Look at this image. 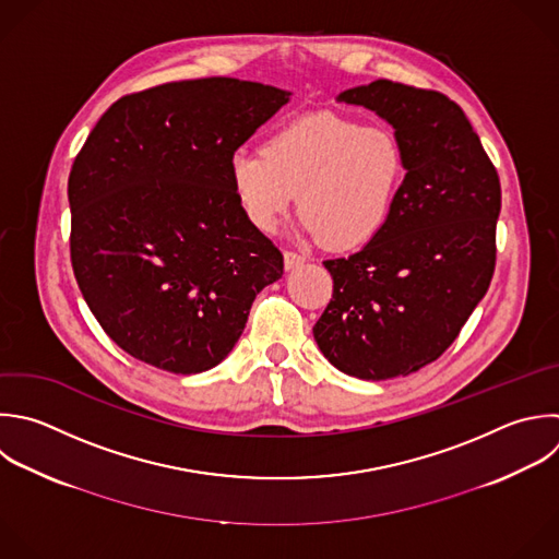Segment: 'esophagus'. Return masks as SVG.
<instances>
[{"instance_id": "1", "label": "esophagus", "mask_w": 559, "mask_h": 559, "mask_svg": "<svg viewBox=\"0 0 559 559\" xmlns=\"http://www.w3.org/2000/svg\"><path fill=\"white\" fill-rule=\"evenodd\" d=\"M304 262H306L304 255H299L295 251H284V266H286V271H293V269L301 266Z\"/></svg>"}]
</instances>
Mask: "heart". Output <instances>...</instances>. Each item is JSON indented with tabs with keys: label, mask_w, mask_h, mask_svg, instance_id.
<instances>
[{
	"label": "heart",
	"mask_w": 559,
	"mask_h": 559,
	"mask_svg": "<svg viewBox=\"0 0 559 559\" xmlns=\"http://www.w3.org/2000/svg\"><path fill=\"white\" fill-rule=\"evenodd\" d=\"M229 177L255 229L271 231L297 194L306 234L330 249H354L389 221L404 157L391 131L325 111L277 129L264 151L238 148Z\"/></svg>",
	"instance_id": "obj_1"
}]
</instances>
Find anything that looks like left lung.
<instances>
[{
  "instance_id": "left-lung-1",
  "label": "left lung",
  "mask_w": 559,
  "mask_h": 559,
  "mask_svg": "<svg viewBox=\"0 0 559 559\" xmlns=\"http://www.w3.org/2000/svg\"><path fill=\"white\" fill-rule=\"evenodd\" d=\"M395 129L404 181L384 227L325 260L334 290L314 341L343 373L408 376L437 360L485 297L496 266L500 181L463 109L393 81L338 94Z\"/></svg>"
}]
</instances>
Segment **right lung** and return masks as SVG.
Here are the masks:
<instances>
[{
	"label": "right lung",
	"mask_w": 559,
	"mask_h": 559,
	"mask_svg": "<svg viewBox=\"0 0 559 559\" xmlns=\"http://www.w3.org/2000/svg\"><path fill=\"white\" fill-rule=\"evenodd\" d=\"M290 92L238 81L166 83L120 98L74 159L72 266L103 330L173 373L216 367L255 295L284 275L280 249L234 192L231 155Z\"/></svg>",
	"instance_id": "add662e5"
}]
</instances>
